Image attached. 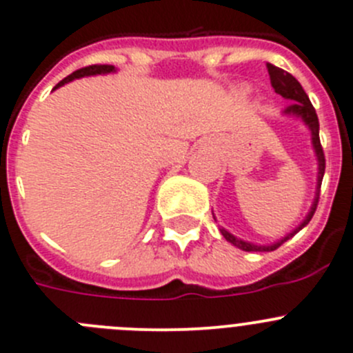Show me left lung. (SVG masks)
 I'll return each mask as SVG.
<instances>
[{
  "mask_svg": "<svg viewBox=\"0 0 353 353\" xmlns=\"http://www.w3.org/2000/svg\"><path fill=\"white\" fill-rule=\"evenodd\" d=\"M266 69H268V74H270V81H272V87L276 94H281L282 97L289 99L292 101L288 108L284 110V114H289V117H296V118H301L303 123L306 127L310 128L312 132V144H314V150H315V157H317L319 161V176H317V192H315V199L314 203H312V209L308 212V216L303 219L301 225L291 232L289 235H285L284 239H281L279 242L275 243H270V245H256V243L251 242H245V240H240L236 239L235 235H232L230 232H226L225 228H221V235L228 240L230 243H233L235 247L242 249V251L247 252H270V251H275L279 247L282 245L284 242H288L291 236H294L299 230L305 228L310 219L314 217L315 209H317V203H319V193H321V184H322V177H324V170H325V157H324V150H322V144H321V137H319V118L317 113H315V108L312 106L310 99L306 95V92L303 90V87L299 85V81L292 77L291 72L284 71V69L276 68L273 64H266ZM216 219V217H214Z\"/></svg>",
  "mask_w": 353,
  "mask_h": 353,
  "instance_id": "left-lung-1",
  "label": "left lung"
}]
</instances>
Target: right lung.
<instances>
[{
  "instance_id": "1",
  "label": "right lung",
  "mask_w": 353,
  "mask_h": 353,
  "mask_svg": "<svg viewBox=\"0 0 353 353\" xmlns=\"http://www.w3.org/2000/svg\"><path fill=\"white\" fill-rule=\"evenodd\" d=\"M113 71H114V65H110V64H94V65H87V68L78 69V71L71 72L69 77H65L62 81H59V83L54 87V90H55V88L62 87V85L69 83V81L77 80V78L94 77V74H106V72H113Z\"/></svg>"
}]
</instances>
